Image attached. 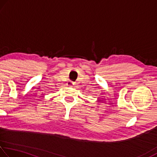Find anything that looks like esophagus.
<instances>
[{"instance_id":"1","label":"esophagus","mask_w":157,"mask_h":157,"mask_svg":"<svg viewBox=\"0 0 157 157\" xmlns=\"http://www.w3.org/2000/svg\"><path fill=\"white\" fill-rule=\"evenodd\" d=\"M74 82H72V81H70L68 82V83H67V86H72L74 85Z\"/></svg>"}]
</instances>
